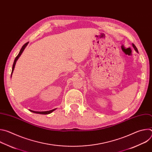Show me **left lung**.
I'll use <instances>...</instances> for the list:
<instances>
[{"mask_svg":"<svg viewBox=\"0 0 152 152\" xmlns=\"http://www.w3.org/2000/svg\"><path fill=\"white\" fill-rule=\"evenodd\" d=\"M132 46H133V47H134V49H135V50H136V51H137V52H138V49H137V47H136V46H135V45H134V44H133V45H132Z\"/></svg>","mask_w":152,"mask_h":152,"instance_id":"1","label":"left lung"}]
</instances>
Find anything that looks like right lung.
<instances>
[{
  "mask_svg": "<svg viewBox=\"0 0 152 152\" xmlns=\"http://www.w3.org/2000/svg\"><path fill=\"white\" fill-rule=\"evenodd\" d=\"M28 42L25 43V44L22 46V48H21V50H20V52L18 54V55L15 57V59H14V63H13V65H12V72H11V75H12V73L14 71V67H15V63H16V61H17V59H18V58L20 57V56L21 55V53H22V52H23L24 49H25V48L26 47V46L28 45ZM55 109L54 110H50V111H42V112H37V111H31L30 110V111L32 112V113H36V114H50L51 113H52L53 111H55Z\"/></svg>",
  "mask_w": 152,
  "mask_h": 152,
  "instance_id": "1",
  "label": "right lung"
}]
</instances>
